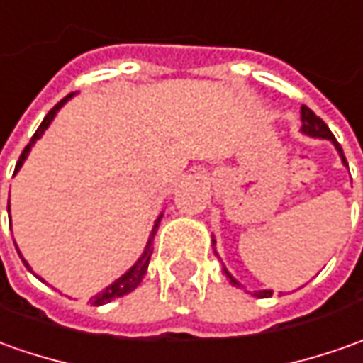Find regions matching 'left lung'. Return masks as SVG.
<instances>
[{
	"instance_id": "obj_1",
	"label": "left lung",
	"mask_w": 363,
	"mask_h": 363,
	"mask_svg": "<svg viewBox=\"0 0 363 363\" xmlns=\"http://www.w3.org/2000/svg\"><path fill=\"white\" fill-rule=\"evenodd\" d=\"M301 133L303 135H308V138H318V140H330V142L334 143V147L337 150V153H340V157H342V164L347 165L346 162V155H344V152H342V145L335 142L334 133L330 131V128L323 123L322 119L318 118L315 113H313L312 109L306 108V106H301ZM211 244H216V240H211ZM216 255H218V252H216ZM223 274L228 276V279H230V284L232 286H242L238 279L233 278L232 274L225 269V266H223ZM272 289H257V291H254L252 296H255V298H272Z\"/></svg>"
}]
</instances>
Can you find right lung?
I'll list each match as a JSON object with an SVG mask.
<instances>
[{
    "instance_id": "1",
    "label": "right lung",
    "mask_w": 363,
    "mask_h": 363,
    "mask_svg": "<svg viewBox=\"0 0 363 363\" xmlns=\"http://www.w3.org/2000/svg\"><path fill=\"white\" fill-rule=\"evenodd\" d=\"M74 96H75V94H69V96L63 97L62 101H60V104H57V106L51 109L50 113H48V116L43 118V121H41V125L38 128V131L33 133L31 142L26 145V150L21 152L19 160H17L16 174L19 172V169H21L23 162L28 160V155H29V152H31V147H33V145H35V142H38L41 135H43V131L50 128L51 121H53V118L57 116V111H60V109H62L63 106H65V104H67V101H69V99H72ZM7 211H9V201H7ZM162 218H164V213H160V216H157V220H155V223H153L152 233H150V240H147V245H145L143 254L140 255V259H138V262H135V264H133V266H131L130 269H128V272L123 274V276H119V278L116 279L113 284H109L108 288L101 289L99 294H96V296H94V298L89 300V301H91V306H104V303H109L111 300H116V298H121V296H125V294L133 291V289H135L138 286H140V284H142L143 276H145V272H147V266H150V257H152V252H153V247H152L153 235H155L157 228H160V221H162ZM16 247H17V245H16ZM17 254H19V257H21V262L26 264V267H28L29 272H31V267H29L28 262L23 259V255H21V252H19V250H17ZM41 281H43V279H41Z\"/></svg>"
}]
</instances>
